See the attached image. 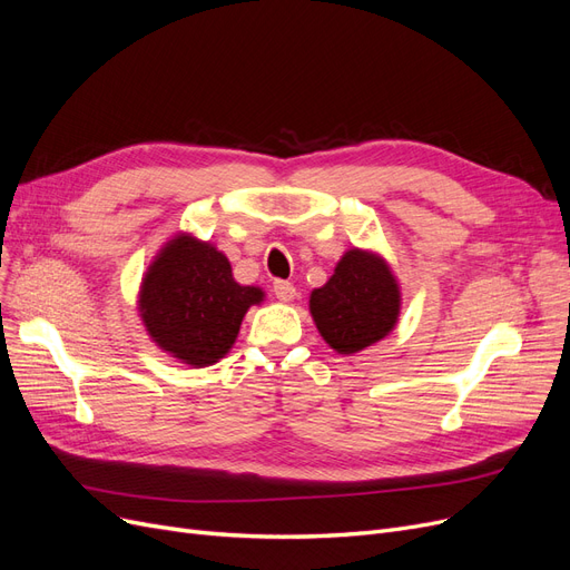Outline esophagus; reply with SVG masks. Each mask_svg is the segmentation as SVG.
Segmentation results:
<instances>
[{"mask_svg": "<svg viewBox=\"0 0 570 570\" xmlns=\"http://www.w3.org/2000/svg\"><path fill=\"white\" fill-rule=\"evenodd\" d=\"M272 291H275V295H277V298H279L282 303H291V301L295 298V286H293L291 282L277 279L275 286H272Z\"/></svg>", "mask_w": 570, "mask_h": 570, "instance_id": "esophagus-1", "label": "esophagus"}]
</instances>
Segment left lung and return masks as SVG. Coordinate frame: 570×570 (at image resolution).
Listing matches in <instances>:
<instances>
[{
	"instance_id": "1",
	"label": "left lung",
	"mask_w": 570,
	"mask_h": 570,
	"mask_svg": "<svg viewBox=\"0 0 570 570\" xmlns=\"http://www.w3.org/2000/svg\"><path fill=\"white\" fill-rule=\"evenodd\" d=\"M309 312L331 350L356 354L393 331L401 314V288L382 256L350 249L333 277L312 291Z\"/></svg>"
}]
</instances>
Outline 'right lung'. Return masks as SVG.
Returning a JSON list of instances; mask_svg holds the SVG:
<instances>
[{
  "mask_svg": "<svg viewBox=\"0 0 570 570\" xmlns=\"http://www.w3.org/2000/svg\"><path fill=\"white\" fill-rule=\"evenodd\" d=\"M261 301V288L233 279V267L216 246L181 233L148 265L139 314L163 352L205 367L230 352L246 309Z\"/></svg>",
  "mask_w": 570,
  "mask_h": 570,
  "instance_id": "right-lung-1",
  "label": "right lung"
}]
</instances>
